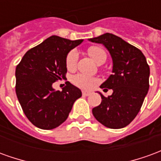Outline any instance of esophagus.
<instances>
[{
	"label": "esophagus",
	"mask_w": 161,
	"mask_h": 161,
	"mask_svg": "<svg viewBox=\"0 0 161 161\" xmlns=\"http://www.w3.org/2000/svg\"><path fill=\"white\" fill-rule=\"evenodd\" d=\"M82 94H83V96H84V97H88V96H90V95H91V92H88V91H83V92H82Z\"/></svg>",
	"instance_id": "obj_1"
}]
</instances>
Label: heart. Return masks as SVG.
Segmentation results:
<instances>
[{
  "label": "heart",
  "mask_w": 161,
  "mask_h": 161,
  "mask_svg": "<svg viewBox=\"0 0 161 161\" xmlns=\"http://www.w3.org/2000/svg\"><path fill=\"white\" fill-rule=\"evenodd\" d=\"M88 53L90 56L98 64H102L107 59V53L105 50L101 46H91L88 49ZM78 54L77 51L71 50L68 53L65 58V65L69 70H73L77 68ZM72 82L77 87L84 90H91L98 84V79L96 77L86 76L84 74H77L72 77Z\"/></svg>",
  "instance_id": "heart-1"
}]
</instances>
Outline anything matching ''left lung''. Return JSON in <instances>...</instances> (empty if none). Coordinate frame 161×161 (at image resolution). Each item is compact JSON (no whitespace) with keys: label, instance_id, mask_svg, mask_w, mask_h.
I'll use <instances>...</instances> for the list:
<instances>
[{"label":"left lung","instance_id":"1","mask_svg":"<svg viewBox=\"0 0 161 161\" xmlns=\"http://www.w3.org/2000/svg\"><path fill=\"white\" fill-rule=\"evenodd\" d=\"M89 40L103 44L113 59V74L100 86L113 93L108 97L100 93L102 103L93 108V115L107 128H124L135 118L147 94L149 65L141 50L112 33Z\"/></svg>","mask_w":161,"mask_h":161}]
</instances>
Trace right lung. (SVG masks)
<instances>
[{
    "label": "right lung",
    "instance_id": "1",
    "mask_svg": "<svg viewBox=\"0 0 161 161\" xmlns=\"http://www.w3.org/2000/svg\"><path fill=\"white\" fill-rule=\"evenodd\" d=\"M83 40L49 37L28 50L16 66L15 91L24 114L34 126L53 129L63 123L81 91L65 83L62 91H54V82L65 77V58Z\"/></svg>",
    "mask_w": 161,
    "mask_h": 161
}]
</instances>
